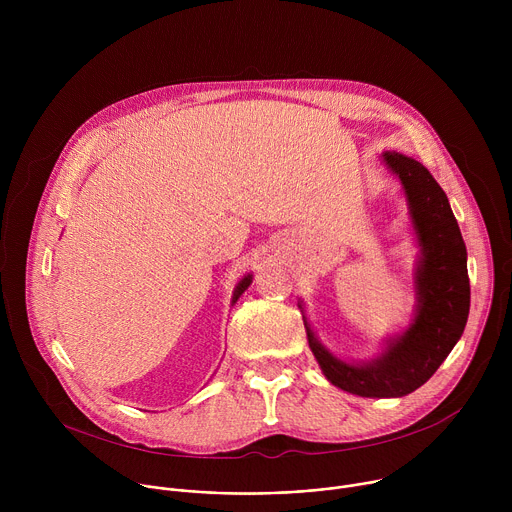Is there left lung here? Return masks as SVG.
<instances>
[{
  "mask_svg": "<svg viewBox=\"0 0 512 512\" xmlns=\"http://www.w3.org/2000/svg\"><path fill=\"white\" fill-rule=\"evenodd\" d=\"M383 160L405 188L423 251L415 273L417 316L407 332L391 340L385 354L369 364L334 358L304 320L310 348L326 379L360 397H403L427 383L460 340L470 312L466 245L446 192L417 160L397 152H385Z\"/></svg>",
  "mask_w": 512,
  "mask_h": 512,
  "instance_id": "obj_1",
  "label": "left lung"
}]
</instances>
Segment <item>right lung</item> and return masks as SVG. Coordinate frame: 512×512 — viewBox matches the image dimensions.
<instances>
[{
  "instance_id": "obj_1",
  "label": "right lung",
  "mask_w": 512,
  "mask_h": 512,
  "mask_svg": "<svg viewBox=\"0 0 512 512\" xmlns=\"http://www.w3.org/2000/svg\"><path fill=\"white\" fill-rule=\"evenodd\" d=\"M249 285H251V275H247V277H245V279H243V281H241V283L235 287V294H233V304H235V302L241 298V294H243V291H245Z\"/></svg>"
}]
</instances>
